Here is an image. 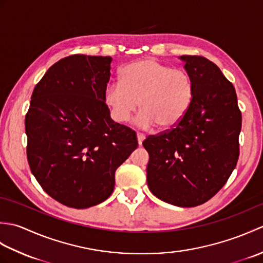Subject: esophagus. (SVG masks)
Here are the masks:
<instances>
[{"label": "esophagus", "mask_w": 263, "mask_h": 263, "mask_svg": "<svg viewBox=\"0 0 263 263\" xmlns=\"http://www.w3.org/2000/svg\"><path fill=\"white\" fill-rule=\"evenodd\" d=\"M137 137H138V143H139V146H141L142 141L144 140V139H146V136H144L143 133L138 132V133H137Z\"/></svg>", "instance_id": "1"}]
</instances>
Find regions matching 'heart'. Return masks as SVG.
<instances>
[{
    "label": "heart",
    "instance_id": "1",
    "mask_svg": "<svg viewBox=\"0 0 263 263\" xmlns=\"http://www.w3.org/2000/svg\"><path fill=\"white\" fill-rule=\"evenodd\" d=\"M195 86L186 71L172 69L155 59H143L123 66L120 82L107 86L105 103L117 122H126L139 108V123L172 130L184 120L193 104Z\"/></svg>",
    "mask_w": 263,
    "mask_h": 263
}]
</instances>
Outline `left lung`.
Listing matches in <instances>:
<instances>
[{
	"label": "left lung",
	"mask_w": 263,
	"mask_h": 263,
	"mask_svg": "<svg viewBox=\"0 0 263 263\" xmlns=\"http://www.w3.org/2000/svg\"><path fill=\"white\" fill-rule=\"evenodd\" d=\"M195 86L193 104L176 127L149 136L147 182L158 199L197 206L225 185L239 156L242 114L235 88L218 66L198 55H183Z\"/></svg>",
	"instance_id": "left-lung-1"
}]
</instances>
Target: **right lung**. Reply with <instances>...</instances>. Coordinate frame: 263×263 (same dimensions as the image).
Listing matches in <instances>:
<instances>
[{"label": "right lung", "mask_w": 263, "mask_h": 263, "mask_svg": "<svg viewBox=\"0 0 263 263\" xmlns=\"http://www.w3.org/2000/svg\"><path fill=\"white\" fill-rule=\"evenodd\" d=\"M109 57L74 54L53 64L33 89L25 119L28 164L49 197L86 209L111 194L115 172L138 147L104 99Z\"/></svg>", "instance_id": "obj_1"}]
</instances>
